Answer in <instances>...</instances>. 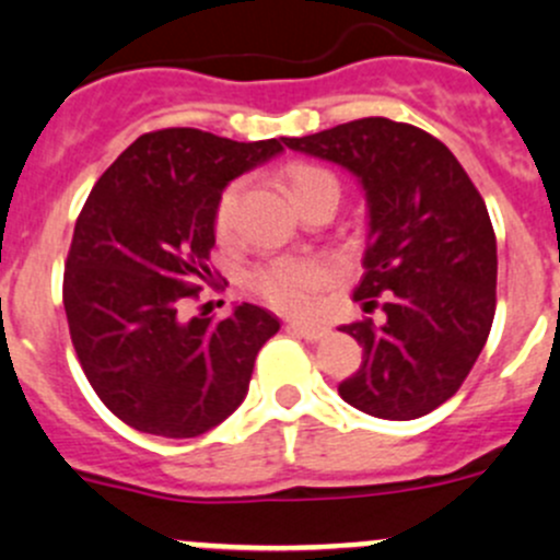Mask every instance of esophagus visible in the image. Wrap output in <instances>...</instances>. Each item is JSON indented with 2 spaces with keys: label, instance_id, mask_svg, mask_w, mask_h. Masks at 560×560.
I'll return each mask as SVG.
<instances>
[{
  "label": "esophagus",
  "instance_id": "34e87169",
  "mask_svg": "<svg viewBox=\"0 0 560 560\" xmlns=\"http://www.w3.org/2000/svg\"><path fill=\"white\" fill-rule=\"evenodd\" d=\"M287 330L295 332V336H301V338H306V341H322V338L327 336V327L303 325V322H290V325H287Z\"/></svg>",
  "mask_w": 560,
  "mask_h": 560
}]
</instances>
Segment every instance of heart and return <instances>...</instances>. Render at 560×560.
Listing matches in <instances>:
<instances>
[{"label":"heart","mask_w":560,"mask_h":560,"mask_svg":"<svg viewBox=\"0 0 560 560\" xmlns=\"http://www.w3.org/2000/svg\"><path fill=\"white\" fill-rule=\"evenodd\" d=\"M319 186H332L338 189L336 178L330 173L314 165H295L287 171V191L298 202L308 195V191L319 189ZM241 186L230 184L219 195L217 208H213V230L219 238H230L233 233L235 206H238ZM330 273H327L325 262L319 259H273L268 265H259L248 273V287L262 298L268 306L279 308L284 314H306L312 312L314 298L322 287L327 284Z\"/></svg>","instance_id":"obj_1"}]
</instances>
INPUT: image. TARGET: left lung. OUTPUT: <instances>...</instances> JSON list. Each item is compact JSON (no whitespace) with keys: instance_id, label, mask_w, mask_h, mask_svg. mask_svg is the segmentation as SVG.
<instances>
[{"instance_id":"left-lung-1","label":"left lung","mask_w":560,"mask_h":560,"mask_svg":"<svg viewBox=\"0 0 560 560\" xmlns=\"http://www.w3.org/2000/svg\"><path fill=\"white\" fill-rule=\"evenodd\" d=\"M284 145L341 165L369 202L354 301L385 319L341 327L363 363L338 395L382 420L428 415L457 393L493 325L499 259L482 195L442 140L382 116Z\"/></svg>"}]
</instances>
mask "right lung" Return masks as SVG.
<instances>
[{
    "instance_id": "obj_1",
    "label": "right lung",
    "mask_w": 560,
    "mask_h": 560,
    "mask_svg": "<svg viewBox=\"0 0 560 560\" xmlns=\"http://www.w3.org/2000/svg\"><path fill=\"white\" fill-rule=\"evenodd\" d=\"M281 151L276 138L160 129L140 135L94 184L67 254L65 312L89 385L135 431L195 439L244 404L279 319L252 303L222 322L184 319L180 308L200 290L186 279L213 276L224 186Z\"/></svg>"
}]
</instances>
